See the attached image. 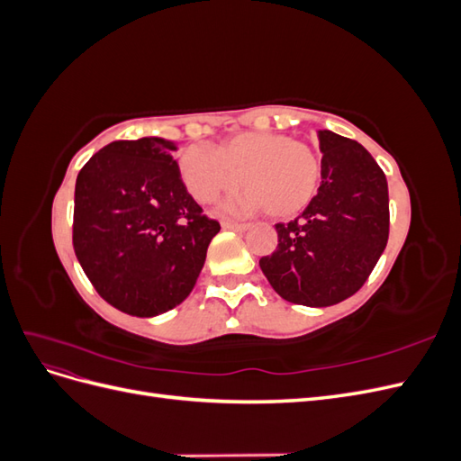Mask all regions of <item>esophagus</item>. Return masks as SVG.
Here are the masks:
<instances>
[{"mask_svg":"<svg viewBox=\"0 0 461 461\" xmlns=\"http://www.w3.org/2000/svg\"><path fill=\"white\" fill-rule=\"evenodd\" d=\"M222 229L227 230H239V232H244L248 229V225H244V222H232V221H222Z\"/></svg>","mask_w":461,"mask_h":461,"instance_id":"34e87169","label":"esophagus"}]
</instances>
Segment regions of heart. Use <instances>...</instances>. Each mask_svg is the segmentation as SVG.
I'll use <instances>...</instances> for the list:
<instances>
[{
    "label": "heart",
    "mask_w": 461,
    "mask_h": 461,
    "mask_svg": "<svg viewBox=\"0 0 461 461\" xmlns=\"http://www.w3.org/2000/svg\"><path fill=\"white\" fill-rule=\"evenodd\" d=\"M190 196L212 203L240 183L246 188L229 203L240 213L267 212L273 219H290L310 205L323 178L317 151L283 132H242L217 149L190 146L178 159Z\"/></svg>",
    "instance_id": "1"
}]
</instances>
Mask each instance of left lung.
<instances>
[{"label": "left lung", "mask_w": 461, "mask_h": 461, "mask_svg": "<svg viewBox=\"0 0 461 461\" xmlns=\"http://www.w3.org/2000/svg\"><path fill=\"white\" fill-rule=\"evenodd\" d=\"M323 180L259 267L281 298L325 308L366 285L388 242V185L371 153L350 138L319 131Z\"/></svg>", "instance_id": "obj_1"}]
</instances>
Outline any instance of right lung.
Instances as JSON below:
<instances>
[{
  "instance_id": "right-lung-1",
  "label": "right lung",
  "mask_w": 461,
  "mask_h": 461,
  "mask_svg": "<svg viewBox=\"0 0 461 461\" xmlns=\"http://www.w3.org/2000/svg\"><path fill=\"white\" fill-rule=\"evenodd\" d=\"M175 151L163 138L117 140L77 176V259L97 294L129 315L153 317L183 302L221 229L188 194Z\"/></svg>"
}]
</instances>
